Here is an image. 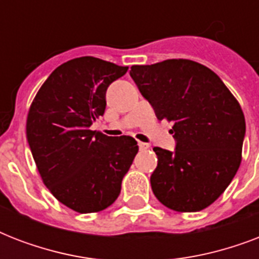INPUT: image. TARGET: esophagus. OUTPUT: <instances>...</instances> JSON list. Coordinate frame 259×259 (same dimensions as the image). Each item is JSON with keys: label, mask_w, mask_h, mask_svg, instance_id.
I'll list each match as a JSON object with an SVG mask.
<instances>
[{"label": "esophagus", "mask_w": 259, "mask_h": 259, "mask_svg": "<svg viewBox=\"0 0 259 259\" xmlns=\"http://www.w3.org/2000/svg\"><path fill=\"white\" fill-rule=\"evenodd\" d=\"M138 146H140V149H141V150L149 149V144H145V142L138 141Z\"/></svg>", "instance_id": "34e87169"}]
</instances>
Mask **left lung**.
Masks as SVG:
<instances>
[{"label":"left lung","mask_w":259,"mask_h":259,"mask_svg":"<svg viewBox=\"0 0 259 259\" xmlns=\"http://www.w3.org/2000/svg\"><path fill=\"white\" fill-rule=\"evenodd\" d=\"M130 76L158 119L173 122L175 152L153 148L154 196L179 212L207 208L241 165L246 122L239 102L213 71L188 59L133 66Z\"/></svg>","instance_id":"1"}]
</instances>
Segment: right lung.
<instances>
[{"instance_id":"add662e5","label":"right lung","mask_w":259,"mask_h":259,"mask_svg":"<svg viewBox=\"0 0 259 259\" xmlns=\"http://www.w3.org/2000/svg\"><path fill=\"white\" fill-rule=\"evenodd\" d=\"M127 68L93 56L68 60L42 83L29 107L26 138L42 183L76 212L113 204L138 152L133 137L90 129L105 113L107 87Z\"/></svg>"}]
</instances>
